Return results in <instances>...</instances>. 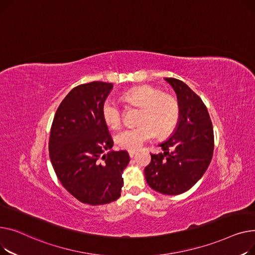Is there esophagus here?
<instances>
[{
    "label": "esophagus",
    "mask_w": 255,
    "mask_h": 255,
    "mask_svg": "<svg viewBox=\"0 0 255 255\" xmlns=\"http://www.w3.org/2000/svg\"><path fill=\"white\" fill-rule=\"evenodd\" d=\"M136 153H137V151H134V150H130V151H128V155H129V157H133L134 155H136Z\"/></svg>",
    "instance_id": "obj_1"
}]
</instances>
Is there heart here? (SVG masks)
Instances as JSON below:
<instances>
[{"mask_svg": "<svg viewBox=\"0 0 255 255\" xmlns=\"http://www.w3.org/2000/svg\"><path fill=\"white\" fill-rule=\"evenodd\" d=\"M124 101L129 106L141 109L137 128H126L115 136L116 144L127 150H137L155 133L159 137L169 134L177 126L180 115V105L176 97L162 93L152 85L133 87L127 92ZM102 117L109 128H117L123 123V110L111 101L106 100L102 106Z\"/></svg>", "mask_w": 255, "mask_h": 255, "instance_id": "b5f03b06", "label": "heart"}]
</instances>
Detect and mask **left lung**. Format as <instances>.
<instances>
[{
	"label": "left lung",
	"mask_w": 255,
	"mask_h": 255,
	"mask_svg": "<svg viewBox=\"0 0 255 255\" xmlns=\"http://www.w3.org/2000/svg\"><path fill=\"white\" fill-rule=\"evenodd\" d=\"M164 80L177 95L180 115L172 136L158 145L163 152L151 154L144 173L152 189L176 196L190 189L207 171L213 156L214 133L201 98L180 80Z\"/></svg>",
	"instance_id": "8db88e82"
}]
</instances>
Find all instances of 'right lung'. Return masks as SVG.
<instances>
[{
  "instance_id": "1",
  "label": "right lung",
  "mask_w": 255,
  "mask_h": 255,
  "mask_svg": "<svg viewBox=\"0 0 255 255\" xmlns=\"http://www.w3.org/2000/svg\"><path fill=\"white\" fill-rule=\"evenodd\" d=\"M113 84L94 81L74 87L59 105L51 126L49 156L63 186L78 201L104 205L121 197L126 150L113 151L102 106ZM105 150L111 151L103 154Z\"/></svg>"
}]
</instances>
